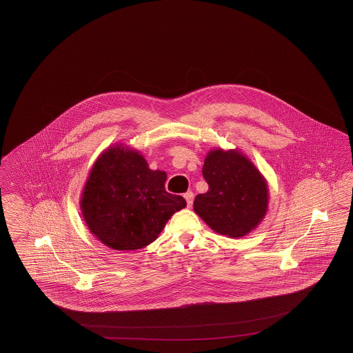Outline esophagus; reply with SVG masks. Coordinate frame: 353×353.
Instances as JSON below:
<instances>
[{"label":"esophagus","instance_id":"esophagus-1","mask_svg":"<svg viewBox=\"0 0 353 353\" xmlns=\"http://www.w3.org/2000/svg\"><path fill=\"white\" fill-rule=\"evenodd\" d=\"M184 199L186 200L188 208H190L192 203H193V193H192V192H186L184 194Z\"/></svg>","mask_w":353,"mask_h":353}]
</instances>
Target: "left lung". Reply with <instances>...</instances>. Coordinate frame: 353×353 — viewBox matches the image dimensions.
<instances>
[{
  "label": "left lung",
  "instance_id": "8db88e82",
  "mask_svg": "<svg viewBox=\"0 0 353 353\" xmlns=\"http://www.w3.org/2000/svg\"><path fill=\"white\" fill-rule=\"evenodd\" d=\"M202 176L209 190L196 196L193 209L212 230L241 238L265 219L269 206L268 181L239 150H210Z\"/></svg>",
  "mask_w": 353,
  "mask_h": 353
}]
</instances>
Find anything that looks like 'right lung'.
<instances>
[{"mask_svg": "<svg viewBox=\"0 0 353 353\" xmlns=\"http://www.w3.org/2000/svg\"><path fill=\"white\" fill-rule=\"evenodd\" d=\"M167 173L152 170L140 152L115 144L101 153L84 184L81 210L88 230L114 250H137L184 209L181 196L165 190Z\"/></svg>", "mask_w": 353, "mask_h": 353, "instance_id": "right-lung-1", "label": "right lung"}]
</instances>
